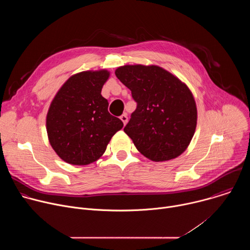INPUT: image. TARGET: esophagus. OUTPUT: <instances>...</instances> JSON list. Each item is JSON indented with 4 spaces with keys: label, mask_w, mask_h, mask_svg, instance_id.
I'll return each mask as SVG.
<instances>
[{
    "label": "esophagus",
    "mask_w": 250,
    "mask_h": 250,
    "mask_svg": "<svg viewBox=\"0 0 250 250\" xmlns=\"http://www.w3.org/2000/svg\"><path fill=\"white\" fill-rule=\"evenodd\" d=\"M121 120L124 123V125H126V123H127V115L126 114H123L121 116Z\"/></svg>",
    "instance_id": "1"
}]
</instances>
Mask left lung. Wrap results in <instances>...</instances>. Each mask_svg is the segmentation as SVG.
Returning <instances> with one entry per match:
<instances>
[{
  "instance_id": "1",
  "label": "left lung",
  "mask_w": 250,
  "mask_h": 250,
  "mask_svg": "<svg viewBox=\"0 0 250 250\" xmlns=\"http://www.w3.org/2000/svg\"><path fill=\"white\" fill-rule=\"evenodd\" d=\"M115 73L136 102L124 130L137 150L157 162L182 154L197 125L196 103L189 88L154 65H125Z\"/></svg>"
}]
</instances>
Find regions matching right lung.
Returning a JSON list of instances; mask_svg holds the SVG:
<instances>
[{
  "label": "right lung",
  "mask_w": 250,
  "mask_h": 250,
  "mask_svg": "<svg viewBox=\"0 0 250 250\" xmlns=\"http://www.w3.org/2000/svg\"><path fill=\"white\" fill-rule=\"evenodd\" d=\"M110 73L85 71L70 77L53 99L46 117L49 142L57 155L73 165L99 159L113 135L124 126L112 116L102 95Z\"/></svg>",
  "instance_id": "right-lung-1"
}]
</instances>
